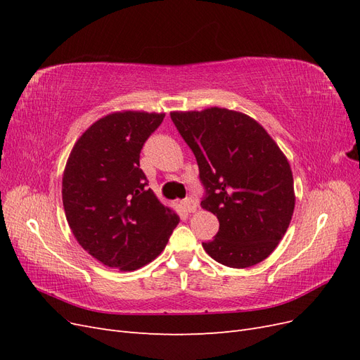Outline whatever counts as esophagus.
I'll return each instance as SVG.
<instances>
[{
    "mask_svg": "<svg viewBox=\"0 0 360 360\" xmlns=\"http://www.w3.org/2000/svg\"><path fill=\"white\" fill-rule=\"evenodd\" d=\"M181 204H183V209L186 210V212H189V213L197 210V205H198V204H197V200H193L192 197L184 198V200L181 201Z\"/></svg>",
    "mask_w": 360,
    "mask_h": 360,
    "instance_id": "esophagus-1",
    "label": "esophagus"
}]
</instances>
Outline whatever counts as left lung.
<instances>
[{
	"label": "left lung",
	"instance_id": "left-lung-1",
	"mask_svg": "<svg viewBox=\"0 0 360 360\" xmlns=\"http://www.w3.org/2000/svg\"><path fill=\"white\" fill-rule=\"evenodd\" d=\"M193 151L204 186L201 207L219 221L212 242L202 243L217 263L255 266L274 252L294 212L290 163L264 127L246 114L207 108L171 112Z\"/></svg>",
	"mask_w": 360,
	"mask_h": 360
}]
</instances>
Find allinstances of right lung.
<instances>
[{
  "label": "right lung",
  "instance_id": "1",
  "mask_svg": "<svg viewBox=\"0 0 360 360\" xmlns=\"http://www.w3.org/2000/svg\"><path fill=\"white\" fill-rule=\"evenodd\" d=\"M165 114L124 111L76 141L63 174V205L78 243L102 264L132 271L153 261L180 217L148 189L139 153Z\"/></svg>",
  "mask_w": 360,
  "mask_h": 360
}]
</instances>
